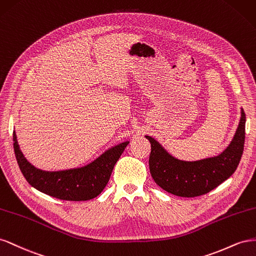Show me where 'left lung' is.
<instances>
[{
  "label": "left lung",
  "instance_id": "obj_1",
  "mask_svg": "<svg viewBox=\"0 0 256 256\" xmlns=\"http://www.w3.org/2000/svg\"><path fill=\"white\" fill-rule=\"evenodd\" d=\"M246 136V114L242 119L235 137L220 156L196 162H184L170 156L160 144L146 136L151 144L149 156L150 174L166 192L181 197H196L210 192L235 172L242 156Z\"/></svg>",
  "mask_w": 256,
  "mask_h": 256
}]
</instances>
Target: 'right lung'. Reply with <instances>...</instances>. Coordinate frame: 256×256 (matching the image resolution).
<instances>
[{"label":"right lung","instance_id":"add662e5","mask_svg":"<svg viewBox=\"0 0 256 256\" xmlns=\"http://www.w3.org/2000/svg\"><path fill=\"white\" fill-rule=\"evenodd\" d=\"M14 150L19 168L26 181L38 191L56 198L72 202L89 200L103 191L112 176L116 160L128 142L109 149L91 164L82 168L44 172L35 168L21 153L14 132Z\"/></svg>","mask_w":256,"mask_h":256}]
</instances>
